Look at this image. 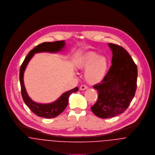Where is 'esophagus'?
Wrapping results in <instances>:
<instances>
[{"instance_id": "1", "label": "esophagus", "mask_w": 155, "mask_h": 155, "mask_svg": "<svg viewBox=\"0 0 155 155\" xmlns=\"http://www.w3.org/2000/svg\"><path fill=\"white\" fill-rule=\"evenodd\" d=\"M88 88V87L87 86H86V85H81V86L80 87V89L82 90V91L85 90V89H87Z\"/></svg>"}]
</instances>
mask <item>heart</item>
<instances>
[{"instance_id":"obj_1","label":"heart","mask_w":155,"mask_h":155,"mask_svg":"<svg viewBox=\"0 0 155 155\" xmlns=\"http://www.w3.org/2000/svg\"><path fill=\"white\" fill-rule=\"evenodd\" d=\"M109 61L106 57L95 52H89L84 54L76 63V67L81 70H85V79L91 84L100 83L106 77L109 70Z\"/></svg>"}]
</instances>
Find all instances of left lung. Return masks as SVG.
Masks as SVG:
<instances>
[{
	"label": "left lung",
	"instance_id": "8db88e82",
	"mask_svg": "<svg viewBox=\"0 0 155 155\" xmlns=\"http://www.w3.org/2000/svg\"><path fill=\"white\" fill-rule=\"evenodd\" d=\"M111 66L101 83L93 87L98 98L91 109L101 118L112 117L124 112L133 100L137 89V67L122 46L109 44Z\"/></svg>",
	"mask_w": 155,
	"mask_h": 155
}]
</instances>
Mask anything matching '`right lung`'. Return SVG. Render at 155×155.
<instances>
[{
	"label": "right lung",
	"instance_id": "1",
	"mask_svg": "<svg viewBox=\"0 0 155 155\" xmlns=\"http://www.w3.org/2000/svg\"><path fill=\"white\" fill-rule=\"evenodd\" d=\"M65 46L64 41H55L54 42H44L38 45L29 52L25 58L20 70V81L23 100L25 104L33 113L38 116L45 118H53L61 114L68 105L69 96L73 92L78 91V87L69 90L63 93L56 101L49 104H40L33 101L28 95L24 84V73L29 61L35 54L48 52L55 53L63 49Z\"/></svg>",
	"mask_w": 155,
	"mask_h": 155
}]
</instances>
